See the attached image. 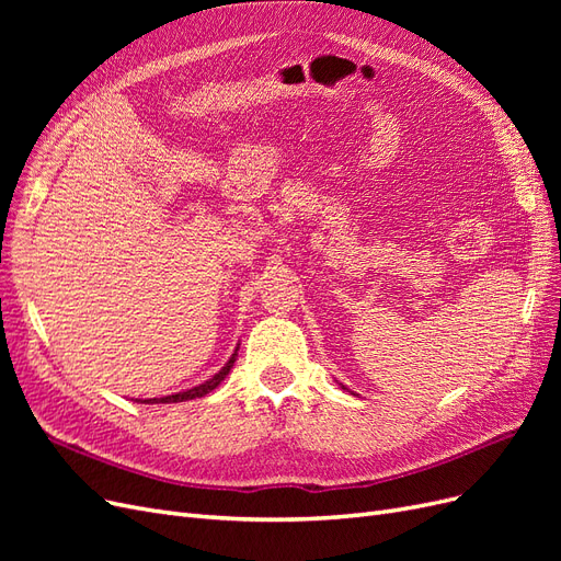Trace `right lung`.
Masks as SVG:
<instances>
[{"mask_svg":"<svg viewBox=\"0 0 561 561\" xmlns=\"http://www.w3.org/2000/svg\"><path fill=\"white\" fill-rule=\"evenodd\" d=\"M239 351V348H236ZM236 355L239 353H233L231 358L227 360V365L217 371L215 377H210L208 381H203V383H198V386H194V388H190V390H182V393H175V396H165V398H149V400H142V402H147V404H165V402H184V400H194V398H203V396H208L210 390H215L219 383H222L225 379H227V375L231 371V367H233V363H236Z\"/></svg>","mask_w":561,"mask_h":561,"instance_id":"add662e5","label":"right lung"}]
</instances>
